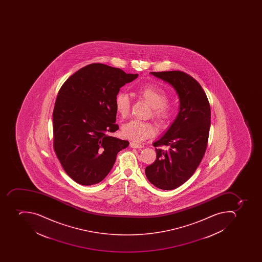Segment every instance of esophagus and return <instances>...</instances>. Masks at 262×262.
<instances>
[{"instance_id":"obj_1","label":"esophagus","mask_w":262,"mask_h":262,"mask_svg":"<svg viewBox=\"0 0 262 262\" xmlns=\"http://www.w3.org/2000/svg\"><path fill=\"white\" fill-rule=\"evenodd\" d=\"M129 145L132 148H142V145L138 144V143H136V142H130Z\"/></svg>"}]
</instances>
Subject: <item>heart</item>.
Returning <instances> with one entry per match:
<instances>
[{
  "mask_svg": "<svg viewBox=\"0 0 262 262\" xmlns=\"http://www.w3.org/2000/svg\"><path fill=\"white\" fill-rule=\"evenodd\" d=\"M138 94L152 107V115L161 123H167L173 116V109L166 103L165 92L152 85H145L138 89ZM116 109L122 117L128 116L130 111V99L128 94L120 93L116 97ZM124 138L135 142H142L154 136L156 129L148 122L131 120L122 126Z\"/></svg>",
  "mask_w": 262,
  "mask_h": 262,
  "instance_id": "heart-1",
  "label": "heart"
}]
</instances>
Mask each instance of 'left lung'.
<instances>
[{"mask_svg": "<svg viewBox=\"0 0 262 262\" xmlns=\"http://www.w3.org/2000/svg\"><path fill=\"white\" fill-rule=\"evenodd\" d=\"M173 86L180 98V112L166 132L153 146L156 161L146 167L150 184L162 190L177 188L192 177L206 152L210 107L198 81L182 71L150 72Z\"/></svg>", "mask_w": 262, "mask_h": 262, "instance_id": "1", "label": "left lung"}]
</instances>
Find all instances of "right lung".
<instances>
[{
	"label": "right lung",
	"mask_w": 262,
	"mask_h": 262,
	"mask_svg": "<svg viewBox=\"0 0 262 262\" xmlns=\"http://www.w3.org/2000/svg\"><path fill=\"white\" fill-rule=\"evenodd\" d=\"M138 76L97 63L78 70L60 88L53 111L54 150L78 184L102 181L118 152L129 144L112 136L119 129L116 97L121 86Z\"/></svg>",
	"instance_id": "obj_1"
}]
</instances>
